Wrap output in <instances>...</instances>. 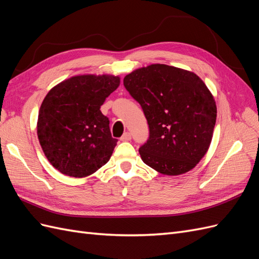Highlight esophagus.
Instances as JSON below:
<instances>
[{"label": "esophagus", "mask_w": 259, "mask_h": 259, "mask_svg": "<svg viewBox=\"0 0 259 259\" xmlns=\"http://www.w3.org/2000/svg\"><path fill=\"white\" fill-rule=\"evenodd\" d=\"M131 138H132L131 133L125 132L124 134H123V136L121 137V140H122V142H128V140H131Z\"/></svg>", "instance_id": "esophagus-1"}]
</instances>
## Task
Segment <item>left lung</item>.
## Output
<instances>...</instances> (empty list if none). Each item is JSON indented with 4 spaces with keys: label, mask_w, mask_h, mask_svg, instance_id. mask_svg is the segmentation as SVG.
I'll use <instances>...</instances> for the list:
<instances>
[{
    "label": "left lung",
    "mask_w": 259,
    "mask_h": 259,
    "mask_svg": "<svg viewBox=\"0 0 259 259\" xmlns=\"http://www.w3.org/2000/svg\"><path fill=\"white\" fill-rule=\"evenodd\" d=\"M123 83L149 125V139L139 148L144 163L168 176L195 167L208 150L217 115L205 83L191 71L161 64L134 70Z\"/></svg>",
    "instance_id": "obj_1"
}]
</instances>
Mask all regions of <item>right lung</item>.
Segmentation results:
<instances>
[{
  "label": "right lung",
  "instance_id": "obj_1",
  "mask_svg": "<svg viewBox=\"0 0 259 259\" xmlns=\"http://www.w3.org/2000/svg\"><path fill=\"white\" fill-rule=\"evenodd\" d=\"M120 85L111 74H82L60 82L48 93L37 117V137L52 165L61 174L82 178L110 160L117 139L100 111Z\"/></svg>",
  "mask_w": 259,
  "mask_h": 259
}]
</instances>
